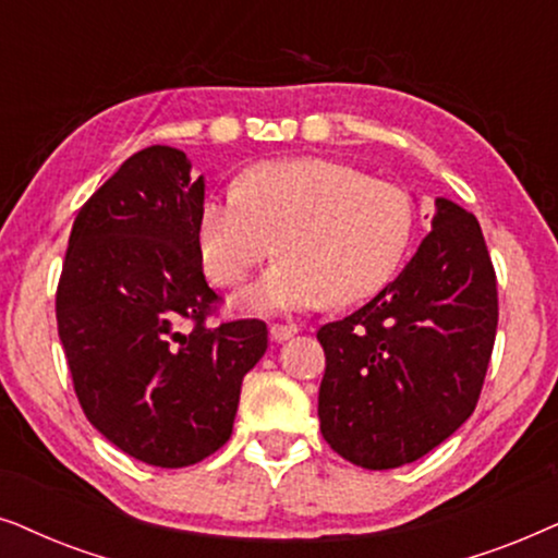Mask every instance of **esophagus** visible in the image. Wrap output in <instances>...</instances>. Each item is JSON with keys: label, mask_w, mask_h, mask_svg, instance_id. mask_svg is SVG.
<instances>
[{"label": "esophagus", "mask_w": 558, "mask_h": 558, "mask_svg": "<svg viewBox=\"0 0 558 558\" xmlns=\"http://www.w3.org/2000/svg\"><path fill=\"white\" fill-rule=\"evenodd\" d=\"M299 333V326L295 324H272L270 326V339L272 341H288L291 337Z\"/></svg>", "instance_id": "34e87169"}]
</instances>
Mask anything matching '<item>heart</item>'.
I'll list each match as a JSON object with an SVG mask.
<instances>
[{
  "label": "heart",
  "instance_id": "obj_1",
  "mask_svg": "<svg viewBox=\"0 0 558 558\" xmlns=\"http://www.w3.org/2000/svg\"><path fill=\"white\" fill-rule=\"evenodd\" d=\"M413 219L398 185L331 160H275L247 170L240 189L211 193L198 236L221 286L247 280L278 242L280 263L236 303L259 316L301 314L380 291L405 257Z\"/></svg>",
  "mask_w": 558,
  "mask_h": 558
}]
</instances>
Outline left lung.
<instances>
[{"label": "left lung", "mask_w": 558, "mask_h": 558, "mask_svg": "<svg viewBox=\"0 0 558 558\" xmlns=\"http://www.w3.org/2000/svg\"><path fill=\"white\" fill-rule=\"evenodd\" d=\"M495 329L497 283L480 221L436 198L430 232L403 272L316 333L326 444L365 470L428 454L477 405Z\"/></svg>", "instance_id": "obj_1"}]
</instances>
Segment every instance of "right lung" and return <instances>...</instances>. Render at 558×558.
Here are the masks:
<instances>
[{"instance_id": "1", "label": "right lung", "mask_w": 558, "mask_h": 558, "mask_svg": "<svg viewBox=\"0 0 558 558\" xmlns=\"http://www.w3.org/2000/svg\"><path fill=\"white\" fill-rule=\"evenodd\" d=\"M204 175L185 153L132 155L81 206L56 293L58 337L86 418L124 454L178 470L232 436L244 375L267 349L257 318L206 324Z\"/></svg>"}]
</instances>
